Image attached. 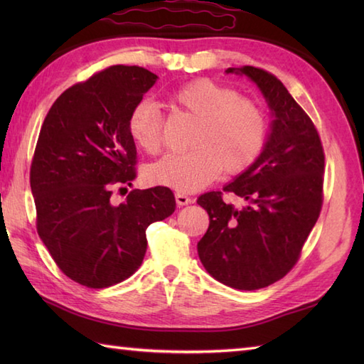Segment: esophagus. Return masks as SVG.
Returning <instances> with one entry per match:
<instances>
[{
	"mask_svg": "<svg viewBox=\"0 0 364 364\" xmlns=\"http://www.w3.org/2000/svg\"><path fill=\"white\" fill-rule=\"evenodd\" d=\"M175 198H176V203H178V206L189 205V203L192 202V198H191L188 194H184V192H176V194H175Z\"/></svg>",
	"mask_w": 364,
	"mask_h": 364,
	"instance_id": "obj_1",
	"label": "esophagus"
}]
</instances>
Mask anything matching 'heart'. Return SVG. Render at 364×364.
Listing matches in <instances>:
<instances>
[{
	"label": "heart",
	"mask_w": 364,
	"mask_h": 364,
	"mask_svg": "<svg viewBox=\"0 0 364 364\" xmlns=\"http://www.w3.org/2000/svg\"><path fill=\"white\" fill-rule=\"evenodd\" d=\"M170 102L198 119L191 144L194 149L170 153L153 164L149 178L161 186L189 192L206 186L223 170L239 175L264 149V114L252 100L210 78L184 84ZM128 133L134 144L154 154L162 146V115L150 102L137 103L128 115Z\"/></svg>",
	"instance_id": "1"
}]
</instances>
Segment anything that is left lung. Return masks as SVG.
<instances>
[{
  "label": "left lung",
  "instance_id": "obj_1",
  "mask_svg": "<svg viewBox=\"0 0 364 364\" xmlns=\"http://www.w3.org/2000/svg\"><path fill=\"white\" fill-rule=\"evenodd\" d=\"M231 72L258 84L274 114L272 131L259 158L223 188L249 205L225 204L220 191L198 197L210 227L197 250L215 280L253 291L282 280L299 261L322 210L326 154L313 120L275 75L252 65Z\"/></svg>",
  "mask_w": 364,
  "mask_h": 364
}]
</instances>
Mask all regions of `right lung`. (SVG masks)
<instances>
[{
	"label": "right lung",
	"mask_w": 364,
	"mask_h": 364,
	"mask_svg": "<svg viewBox=\"0 0 364 364\" xmlns=\"http://www.w3.org/2000/svg\"><path fill=\"white\" fill-rule=\"evenodd\" d=\"M156 78L144 67H107L64 90L42 123L29 172L37 233L58 267L87 288L133 275L146 228L176 208L166 186L112 203V191L137 175L128 115Z\"/></svg>",
	"instance_id": "1"
}]
</instances>
